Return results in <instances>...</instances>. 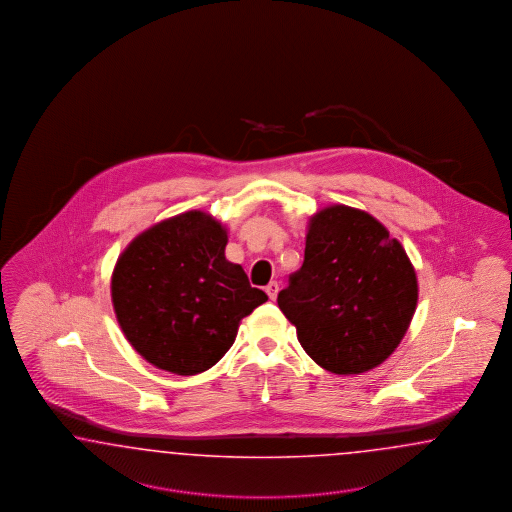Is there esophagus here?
Returning <instances> with one entry per match:
<instances>
[{"mask_svg": "<svg viewBox=\"0 0 512 512\" xmlns=\"http://www.w3.org/2000/svg\"><path fill=\"white\" fill-rule=\"evenodd\" d=\"M278 291V281H270V283L266 285V295L270 296V300H276V296H278Z\"/></svg>", "mask_w": 512, "mask_h": 512, "instance_id": "esophagus-1", "label": "esophagus"}]
</instances>
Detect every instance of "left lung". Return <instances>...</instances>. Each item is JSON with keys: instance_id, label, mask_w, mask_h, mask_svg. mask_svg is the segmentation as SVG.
<instances>
[{"instance_id": "left-lung-1", "label": "left lung", "mask_w": 512, "mask_h": 512, "mask_svg": "<svg viewBox=\"0 0 512 512\" xmlns=\"http://www.w3.org/2000/svg\"><path fill=\"white\" fill-rule=\"evenodd\" d=\"M417 298L402 244L375 217L336 204L311 217L304 263L279 291L278 306L321 368L349 375L394 353Z\"/></svg>"}]
</instances>
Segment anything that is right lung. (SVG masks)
Listing matches in <instances>:
<instances>
[{
	"label": "right lung",
	"mask_w": 512,
	"mask_h": 512,
	"mask_svg": "<svg viewBox=\"0 0 512 512\" xmlns=\"http://www.w3.org/2000/svg\"><path fill=\"white\" fill-rule=\"evenodd\" d=\"M227 231L186 212L137 236L112 274V304L125 338L161 370L195 375L231 349L240 321L268 296L225 259Z\"/></svg>",
	"instance_id": "obj_1"
}]
</instances>
